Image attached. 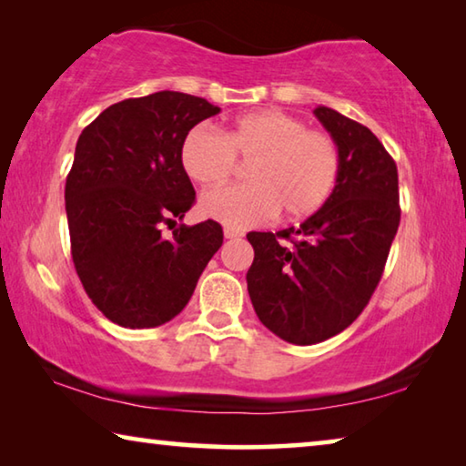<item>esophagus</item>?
I'll return each mask as SVG.
<instances>
[{"mask_svg": "<svg viewBox=\"0 0 466 466\" xmlns=\"http://www.w3.org/2000/svg\"><path fill=\"white\" fill-rule=\"evenodd\" d=\"M224 236H226V238H240L242 230H236V228L228 226V228H224Z\"/></svg>", "mask_w": 466, "mask_h": 466, "instance_id": "1", "label": "esophagus"}]
</instances>
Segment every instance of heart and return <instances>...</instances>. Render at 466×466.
Wrapping results in <instances>:
<instances>
[{
  "mask_svg": "<svg viewBox=\"0 0 466 466\" xmlns=\"http://www.w3.org/2000/svg\"><path fill=\"white\" fill-rule=\"evenodd\" d=\"M236 157L250 162V183L201 199L205 216L232 228L261 224L278 211L289 219L314 214L333 193L341 168L337 141L283 110L240 116L226 136L197 125L180 149L185 172L203 187L224 185L236 172Z\"/></svg>",
  "mask_w": 466,
  "mask_h": 466,
  "instance_id": "heart-1",
  "label": "heart"
}]
</instances>
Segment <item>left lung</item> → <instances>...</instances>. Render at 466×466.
I'll return each instance as SVG.
<instances>
[{
    "mask_svg": "<svg viewBox=\"0 0 466 466\" xmlns=\"http://www.w3.org/2000/svg\"><path fill=\"white\" fill-rule=\"evenodd\" d=\"M314 115L341 154L333 193L299 228L247 234L255 248L250 302L271 333L294 345L325 341L360 317L400 222L397 164L374 133L329 106Z\"/></svg>",
    "mask_w": 466,
    "mask_h": 466,
    "instance_id": "8db88e82",
    "label": "left lung"
}]
</instances>
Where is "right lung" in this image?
Listing matches in <instances>:
<instances>
[{
  "mask_svg": "<svg viewBox=\"0 0 466 466\" xmlns=\"http://www.w3.org/2000/svg\"><path fill=\"white\" fill-rule=\"evenodd\" d=\"M218 113L205 98L162 90L102 110L77 139L66 180L74 265L94 306L119 327L175 319L222 247L214 219L162 234L195 203L180 162L187 133Z\"/></svg>",
  "mask_w": 466,
  "mask_h": 466,
  "instance_id": "1",
  "label": "right lung"
}]
</instances>
